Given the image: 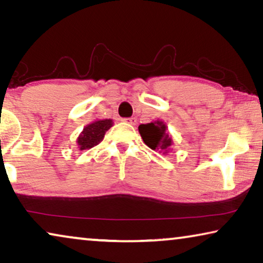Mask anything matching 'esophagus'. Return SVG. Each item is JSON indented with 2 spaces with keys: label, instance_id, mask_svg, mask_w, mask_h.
<instances>
[{
  "label": "esophagus",
  "instance_id": "34e87169",
  "mask_svg": "<svg viewBox=\"0 0 263 263\" xmlns=\"http://www.w3.org/2000/svg\"><path fill=\"white\" fill-rule=\"evenodd\" d=\"M123 121L127 124H131V125H136L137 124V119L135 117H131V118H124Z\"/></svg>",
  "mask_w": 263,
  "mask_h": 263
}]
</instances>
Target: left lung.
<instances>
[{
    "label": "left lung",
    "instance_id": "obj_1",
    "mask_svg": "<svg viewBox=\"0 0 263 263\" xmlns=\"http://www.w3.org/2000/svg\"><path fill=\"white\" fill-rule=\"evenodd\" d=\"M140 136L150 149L153 150H164L167 153V149L172 145V138H170L168 132L165 131L167 127L162 121L156 123L142 124L138 127Z\"/></svg>",
    "mask_w": 263,
    "mask_h": 263
}]
</instances>
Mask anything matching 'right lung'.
Instances as JSON below:
<instances>
[{"label": "right lung", "instance_id": "obj_1", "mask_svg": "<svg viewBox=\"0 0 263 263\" xmlns=\"http://www.w3.org/2000/svg\"><path fill=\"white\" fill-rule=\"evenodd\" d=\"M110 126H112V120L103 119L94 121L93 124H89L88 126L84 127L82 133L79 137V139H77L80 149L86 150L98 145L102 140L106 131H108Z\"/></svg>", "mask_w": 263, "mask_h": 263}]
</instances>
